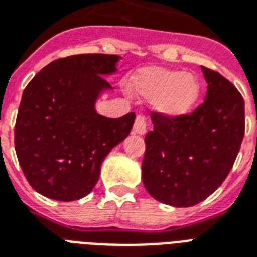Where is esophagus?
<instances>
[{"label": "esophagus", "mask_w": 257, "mask_h": 257, "mask_svg": "<svg viewBox=\"0 0 257 257\" xmlns=\"http://www.w3.org/2000/svg\"><path fill=\"white\" fill-rule=\"evenodd\" d=\"M134 132L138 135H144L147 132V122H146V117L143 115H138L136 121L134 123Z\"/></svg>", "instance_id": "34e87169"}]
</instances>
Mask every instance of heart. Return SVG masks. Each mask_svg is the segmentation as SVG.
Here are the masks:
<instances>
[{
	"instance_id": "1",
	"label": "heart",
	"mask_w": 257,
	"mask_h": 257,
	"mask_svg": "<svg viewBox=\"0 0 257 257\" xmlns=\"http://www.w3.org/2000/svg\"><path fill=\"white\" fill-rule=\"evenodd\" d=\"M128 90L139 98L151 99V107L165 118L191 113L201 94L200 80L191 72L148 66L131 76Z\"/></svg>"
}]
</instances>
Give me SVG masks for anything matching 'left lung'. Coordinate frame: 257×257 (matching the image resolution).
Instances as JSON below:
<instances>
[{
  "instance_id": "8db88e82",
  "label": "left lung",
  "mask_w": 257,
  "mask_h": 257,
  "mask_svg": "<svg viewBox=\"0 0 257 257\" xmlns=\"http://www.w3.org/2000/svg\"><path fill=\"white\" fill-rule=\"evenodd\" d=\"M204 103L189 115L151 114L146 135L142 180L155 200L173 207L200 203L220 187L233 167L244 138V99L229 80L201 66Z\"/></svg>"
}]
</instances>
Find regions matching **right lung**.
Masks as SVG:
<instances>
[{
  "mask_svg": "<svg viewBox=\"0 0 257 257\" xmlns=\"http://www.w3.org/2000/svg\"><path fill=\"white\" fill-rule=\"evenodd\" d=\"M119 56L77 54L50 62L23 92L15 126L17 159L38 193L60 201L87 196L99 180L107 154L134 126L98 114L95 104L113 87Z\"/></svg>",
  "mask_w": 257,
  "mask_h": 257,
  "instance_id": "obj_1",
  "label": "right lung"
}]
</instances>
